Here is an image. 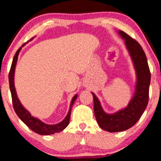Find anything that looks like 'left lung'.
I'll list each match as a JSON object with an SVG mask.
<instances>
[{"label": "left lung", "mask_w": 161, "mask_h": 161, "mask_svg": "<svg viewBox=\"0 0 161 161\" xmlns=\"http://www.w3.org/2000/svg\"><path fill=\"white\" fill-rule=\"evenodd\" d=\"M119 33L125 39L126 47L134 63L136 84L135 93L128 106L113 114L104 112L98 98L92 92L97 122L101 128L109 132L124 131L138 122L147 107L151 81L147 58L141 45L123 31H119Z\"/></svg>", "instance_id": "left-lung-1"}]
</instances>
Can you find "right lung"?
Listing matches in <instances>:
<instances>
[{
	"label": "right lung",
	"instance_id": "add662e5",
	"mask_svg": "<svg viewBox=\"0 0 161 161\" xmlns=\"http://www.w3.org/2000/svg\"><path fill=\"white\" fill-rule=\"evenodd\" d=\"M21 47L19 48V50L16 51L15 56H14L13 63H12V65L10 68V71L9 73V89H10L11 96H12V100H13V108L15 110V113H16L17 116L19 117V119L25 124L31 128L33 131L36 133V134H40V135H50V134H53L55 133H59L62 131L63 130L68 126L69 120H70V116H71V108H72L73 104L77 98V95L73 97L72 100H71L70 108H69L68 114L65 116V118L63 119L62 122L58 123L56 125H47L45 123L42 122L39 119L35 118L31 116L28 110L22 106V104L20 102L19 99L18 98L16 91H15V85H14V75H15V65H16V63L18 60V56L19 53L21 51Z\"/></svg>",
	"mask_w": 161,
	"mask_h": 161
}]
</instances>
